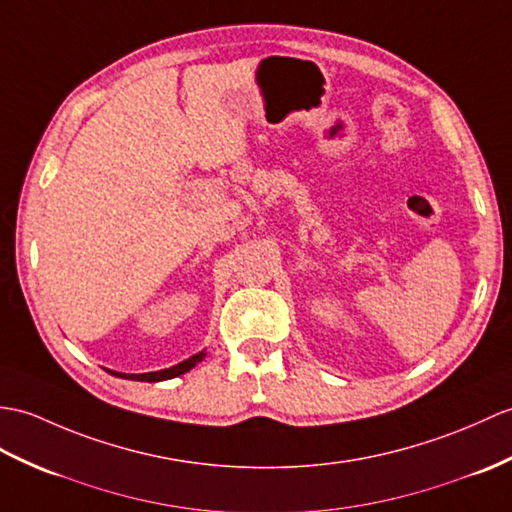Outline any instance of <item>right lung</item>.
Listing matches in <instances>:
<instances>
[{
	"mask_svg": "<svg viewBox=\"0 0 512 512\" xmlns=\"http://www.w3.org/2000/svg\"><path fill=\"white\" fill-rule=\"evenodd\" d=\"M205 351H200L196 355H192L189 360H183L181 364H176L172 368H163V371H154V373H139V375H126V373H120V377L124 379H135V382H163V379H172V377H178L183 375L187 371H192V368L202 362V358H205Z\"/></svg>",
	"mask_w": 512,
	"mask_h": 512,
	"instance_id": "right-lung-1",
	"label": "right lung"
}]
</instances>
